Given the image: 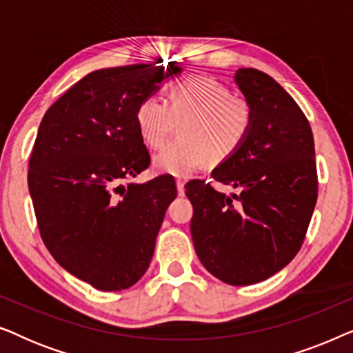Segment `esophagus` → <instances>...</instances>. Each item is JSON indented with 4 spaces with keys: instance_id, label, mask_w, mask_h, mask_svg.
Here are the masks:
<instances>
[{
    "instance_id": "esophagus-1",
    "label": "esophagus",
    "mask_w": 353,
    "mask_h": 353,
    "mask_svg": "<svg viewBox=\"0 0 353 353\" xmlns=\"http://www.w3.org/2000/svg\"><path fill=\"white\" fill-rule=\"evenodd\" d=\"M176 190H178V196L185 194V181L180 180V178L176 180Z\"/></svg>"
}]
</instances>
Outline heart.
<instances>
[{
    "label": "heart",
    "instance_id": "obj_1",
    "mask_svg": "<svg viewBox=\"0 0 353 353\" xmlns=\"http://www.w3.org/2000/svg\"><path fill=\"white\" fill-rule=\"evenodd\" d=\"M168 103L149 96L138 108V125L151 148H161L181 125L180 139L167 143L152 159L154 170L186 176L207 162L233 156L252 128V108L212 77H191L172 85Z\"/></svg>",
    "mask_w": 353,
    "mask_h": 353
}]
</instances>
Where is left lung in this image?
I'll return each instance as SVG.
<instances>
[{"label": "left lung", "instance_id": "1", "mask_svg": "<svg viewBox=\"0 0 353 353\" xmlns=\"http://www.w3.org/2000/svg\"><path fill=\"white\" fill-rule=\"evenodd\" d=\"M234 83L252 108V128L212 176L238 194L226 196L199 180L185 188L201 263L226 284L248 286L296 257L315 209L318 180L310 123L288 91L250 67L236 70Z\"/></svg>", "mask_w": 353, "mask_h": 353}]
</instances>
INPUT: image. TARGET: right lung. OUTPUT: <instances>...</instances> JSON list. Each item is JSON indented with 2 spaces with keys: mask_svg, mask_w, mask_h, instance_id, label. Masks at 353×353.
Returning <instances> with one entry per match:
<instances>
[{
  "mask_svg": "<svg viewBox=\"0 0 353 353\" xmlns=\"http://www.w3.org/2000/svg\"><path fill=\"white\" fill-rule=\"evenodd\" d=\"M133 64L93 70L43 117L28 191L43 243L62 268L99 291L128 289L146 273L175 180L125 183L149 167L138 108L181 74Z\"/></svg>",
  "mask_w": 353,
  "mask_h": 353,
  "instance_id": "add662e5",
  "label": "right lung"
}]
</instances>
